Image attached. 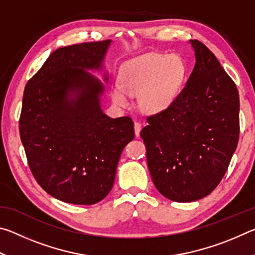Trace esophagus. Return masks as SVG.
Returning a JSON list of instances; mask_svg holds the SVG:
<instances>
[{"label":"esophagus","instance_id":"34e87169","mask_svg":"<svg viewBox=\"0 0 255 255\" xmlns=\"http://www.w3.org/2000/svg\"><path fill=\"white\" fill-rule=\"evenodd\" d=\"M133 127H135L136 136H139V132H140V129H141V124L138 123V122H135V124H133Z\"/></svg>","mask_w":255,"mask_h":255}]
</instances>
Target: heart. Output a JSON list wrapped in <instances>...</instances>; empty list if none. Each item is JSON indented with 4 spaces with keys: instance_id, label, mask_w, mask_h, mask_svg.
I'll return each mask as SVG.
<instances>
[{
    "instance_id": "1",
    "label": "heart",
    "mask_w": 255,
    "mask_h": 255,
    "mask_svg": "<svg viewBox=\"0 0 255 255\" xmlns=\"http://www.w3.org/2000/svg\"><path fill=\"white\" fill-rule=\"evenodd\" d=\"M185 66L175 55L148 54L125 65L120 84L114 85L111 97L118 106L128 105V96H139V107L146 114H157L178 96L184 80Z\"/></svg>"
}]
</instances>
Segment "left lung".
<instances>
[{"mask_svg": "<svg viewBox=\"0 0 255 255\" xmlns=\"http://www.w3.org/2000/svg\"><path fill=\"white\" fill-rule=\"evenodd\" d=\"M191 44L197 62L187 84L166 109L146 118L140 131L154 185L178 202L214 191L240 136L236 84L202 42Z\"/></svg>", "mask_w": 255, "mask_h": 255, "instance_id": "8db88e82", "label": "left lung"}]
</instances>
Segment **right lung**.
I'll use <instances>...</instances> for the list:
<instances>
[{"label":"right lung","mask_w":255,"mask_h":255,"mask_svg":"<svg viewBox=\"0 0 255 255\" xmlns=\"http://www.w3.org/2000/svg\"><path fill=\"white\" fill-rule=\"evenodd\" d=\"M110 40L59 48L25 85L19 130L30 171L50 196L74 205L101 201L115 182L123 149L135 136L130 117L109 118L99 68ZM70 91L79 93L67 98Z\"/></svg>","instance_id":"1"}]
</instances>
